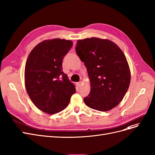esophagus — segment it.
Listing matches in <instances>:
<instances>
[{
	"mask_svg": "<svg viewBox=\"0 0 155 155\" xmlns=\"http://www.w3.org/2000/svg\"><path fill=\"white\" fill-rule=\"evenodd\" d=\"M81 85H82V82L80 81V82H78V86L79 87H81Z\"/></svg>",
	"mask_w": 155,
	"mask_h": 155,
	"instance_id": "obj_1",
	"label": "esophagus"
}]
</instances>
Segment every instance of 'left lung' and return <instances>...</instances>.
I'll return each mask as SVG.
<instances>
[{"mask_svg": "<svg viewBox=\"0 0 155 155\" xmlns=\"http://www.w3.org/2000/svg\"><path fill=\"white\" fill-rule=\"evenodd\" d=\"M76 52L90 79L91 90L84 103L101 111L115 107L124 98L131 79L123 52L111 41L97 38L78 40Z\"/></svg>", "mask_w": 155, "mask_h": 155, "instance_id": "left-lung-1", "label": "left lung"}]
</instances>
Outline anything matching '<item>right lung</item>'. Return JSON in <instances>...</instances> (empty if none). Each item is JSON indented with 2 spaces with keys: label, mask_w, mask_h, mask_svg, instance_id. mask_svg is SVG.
I'll return each instance as SVG.
<instances>
[{
  "label": "right lung",
  "mask_w": 155,
  "mask_h": 155,
  "mask_svg": "<svg viewBox=\"0 0 155 155\" xmlns=\"http://www.w3.org/2000/svg\"><path fill=\"white\" fill-rule=\"evenodd\" d=\"M71 40H45L31 51L25 67V84L32 102L40 110L54 114L65 109L76 93L75 86L62 70Z\"/></svg>",
  "instance_id": "right-lung-1"
}]
</instances>
